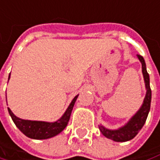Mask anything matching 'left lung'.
Returning <instances> with one entry per match:
<instances>
[{"instance_id":"1","label":"left lung","mask_w":160,"mask_h":160,"mask_svg":"<svg viewBox=\"0 0 160 160\" xmlns=\"http://www.w3.org/2000/svg\"><path fill=\"white\" fill-rule=\"evenodd\" d=\"M138 59L142 64V73L144 77L145 86H146V96L144 98L143 103L138 112L129 119V121L124 125L117 129H108L103 125H100L99 129L105 138L112 139L115 142H125L135 138L141 130L143 125L146 123L148 112L150 111L151 103V89L149 84V75L147 71V67L145 59L142 56L138 55Z\"/></svg>"}]
</instances>
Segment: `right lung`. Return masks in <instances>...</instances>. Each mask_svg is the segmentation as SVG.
<instances>
[{
    "label": "right lung",
    "instance_id": "right-lung-1",
    "mask_svg": "<svg viewBox=\"0 0 160 160\" xmlns=\"http://www.w3.org/2000/svg\"><path fill=\"white\" fill-rule=\"evenodd\" d=\"M11 75V73H10ZM10 75L9 79L10 80ZM79 94L74 97V99L71 101L70 104L68 105V109L66 110L64 114L56 122H44V121H31V120H23L13 114V112L8 108V112L17 126V128L22 132L23 135H25L27 138H33V139H48L53 137L58 136L59 133H61L69 121L70 114L73 109V106L75 104V102L77 100Z\"/></svg>",
    "mask_w": 160,
    "mask_h": 160
}]
</instances>
